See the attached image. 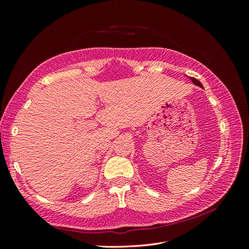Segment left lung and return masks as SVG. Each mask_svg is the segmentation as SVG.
<instances>
[{
  "label": "left lung",
  "instance_id": "8db88e82",
  "mask_svg": "<svg viewBox=\"0 0 249 249\" xmlns=\"http://www.w3.org/2000/svg\"><path fill=\"white\" fill-rule=\"evenodd\" d=\"M189 79H190V80L193 81V83H194V84H196V86H198V87H200V88H203V87H202V84H201V82H200L199 80H197V79H196V78H194V77H189Z\"/></svg>",
  "mask_w": 249,
  "mask_h": 249
}]
</instances>
